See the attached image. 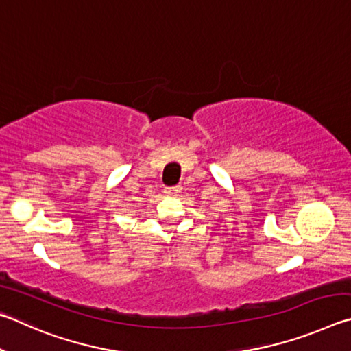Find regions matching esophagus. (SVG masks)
Returning <instances> with one entry per match:
<instances>
[{
    "label": "esophagus",
    "mask_w": 351,
    "mask_h": 351,
    "mask_svg": "<svg viewBox=\"0 0 351 351\" xmlns=\"http://www.w3.org/2000/svg\"><path fill=\"white\" fill-rule=\"evenodd\" d=\"M179 191H180L179 186H169V188L165 189V194L169 195V197H174V195L179 194Z\"/></svg>",
    "instance_id": "34e87169"
}]
</instances>
